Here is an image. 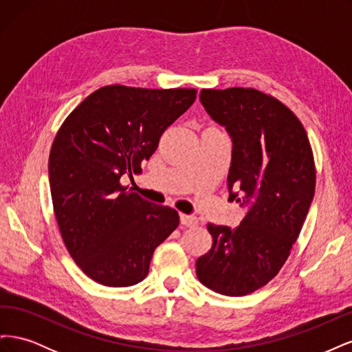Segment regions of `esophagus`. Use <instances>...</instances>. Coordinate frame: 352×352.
Masks as SVG:
<instances>
[{
    "label": "esophagus",
    "instance_id": "obj_1",
    "mask_svg": "<svg viewBox=\"0 0 352 352\" xmlns=\"http://www.w3.org/2000/svg\"><path fill=\"white\" fill-rule=\"evenodd\" d=\"M180 223L186 228H195L198 226V219L195 216H189V214H180Z\"/></svg>",
    "mask_w": 352,
    "mask_h": 352
}]
</instances>
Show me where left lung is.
<instances>
[{"label": "left lung", "instance_id": "1", "mask_svg": "<svg viewBox=\"0 0 352 352\" xmlns=\"http://www.w3.org/2000/svg\"><path fill=\"white\" fill-rule=\"evenodd\" d=\"M199 100L232 138L229 199L248 212L235 229L208 223L212 245L197 260V276L211 291L243 296L267 285L289 257L314 197V157L300 119L272 95L202 89Z\"/></svg>", "mask_w": 352, "mask_h": 352}]
</instances>
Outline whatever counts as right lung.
I'll use <instances>...</instances> for the list:
<instances>
[{
    "label": "right lung",
    "instance_id": "obj_1",
    "mask_svg": "<svg viewBox=\"0 0 352 352\" xmlns=\"http://www.w3.org/2000/svg\"><path fill=\"white\" fill-rule=\"evenodd\" d=\"M197 98V89L109 85L63 122L48 175L63 242L82 272L104 286L144 280L154 250L179 226L177 211L123 186L141 172L160 138Z\"/></svg>",
    "mask_w": 352,
    "mask_h": 352
}]
</instances>
